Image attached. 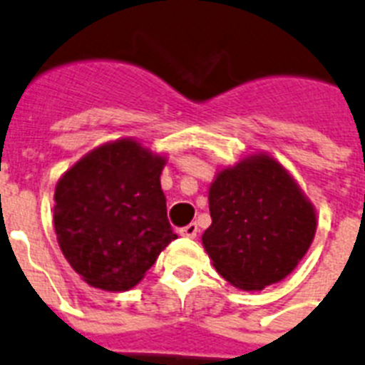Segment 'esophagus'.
Listing matches in <instances>:
<instances>
[{
  "label": "esophagus",
  "mask_w": 365,
  "mask_h": 365,
  "mask_svg": "<svg viewBox=\"0 0 365 365\" xmlns=\"http://www.w3.org/2000/svg\"><path fill=\"white\" fill-rule=\"evenodd\" d=\"M199 232L197 225L195 222H190V225H186L185 228H180V235H185V237H195Z\"/></svg>",
  "instance_id": "34e87169"
}]
</instances>
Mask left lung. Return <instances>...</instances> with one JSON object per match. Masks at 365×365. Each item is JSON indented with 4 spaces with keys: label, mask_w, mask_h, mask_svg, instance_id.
<instances>
[{
    "label": "left lung",
    "mask_w": 365,
    "mask_h": 365,
    "mask_svg": "<svg viewBox=\"0 0 365 365\" xmlns=\"http://www.w3.org/2000/svg\"><path fill=\"white\" fill-rule=\"evenodd\" d=\"M208 205L212 225L202 247L222 278L243 291L287 278L314 240V206L267 153L248 155L215 173Z\"/></svg>",
    "instance_id": "1"
}]
</instances>
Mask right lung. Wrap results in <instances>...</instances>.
I'll list each match as a JSON object with an SVG mask.
<instances>
[{
    "label": "right lung",
    "instance_id": "1",
    "mask_svg": "<svg viewBox=\"0 0 365 365\" xmlns=\"http://www.w3.org/2000/svg\"><path fill=\"white\" fill-rule=\"evenodd\" d=\"M164 164V155L120 138L83 155L60 177L54 230L83 282L102 291H128L177 240L160 188Z\"/></svg>",
    "mask_w": 365,
    "mask_h": 365
}]
</instances>
